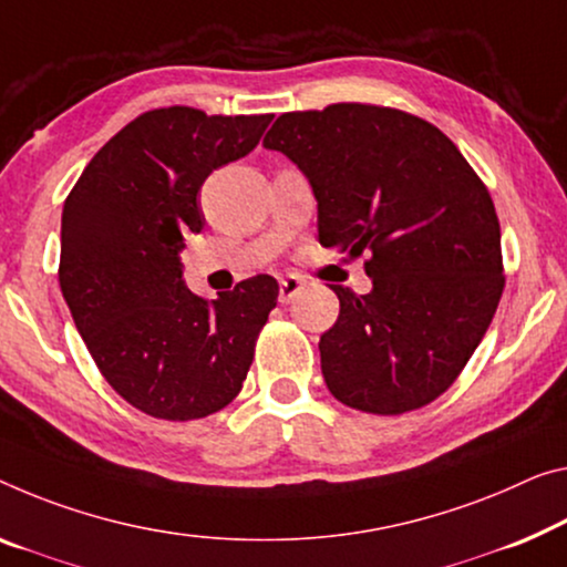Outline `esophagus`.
Masks as SVG:
<instances>
[{
  "label": "esophagus",
  "mask_w": 567,
  "mask_h": 567,
  "mask_svg": "<svg viewBox=\"0 0 567 567\" xmlns=\"http://www.w3.org/2000/svg\"><path fill=\"white\" fill-rule=\"evenodd\" d=\"M301 289H303V278L301 276L281 278V286H278V301H281V303L293 301L296 296L301 293Z\"/></svg>",
  "instance_id": "esophagus-1"
}]
</instances>
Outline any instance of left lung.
Here are the masks:
<instances>
[{
  "instance_id": "8db88e82",
  "label": "left lung",
  "mask_w": 567,
  "mask_h": 567,
  "mask_svg": "<svg viewBox=\"0 0 567 567\" xmlns=\"http://www.w3.org/2000/svg\"><path fill=\"white\" fill-rule=\"evenodd\" d=\"M307 174L319 243L364 258L372 291L339 296L319 339L339 403L400 415L454 385L504 291L489 189L456 144L413 113L332 103L281 113L264 138Z\"/></svg>"
}]
</instances>
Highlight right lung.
I'll use <instances>...</instances> for the list:
<instances>
[{
    "label": "right lung",
    "instance_id": "obj_1",
    "mask_svg": "<svg viewBox=\"0 0 567 567\" xmlns=\"http://www.w3.org/2000/svg\"><path fill=\"white\" fill-rule=\"evenodd\" d=\"M271 118L146 111L101 146L65 197L60 291L109 385L159 421H197L233 403L276 307L274 276L205 299L182 281L177 256L205 225L199 187L254 152Z\"/></svg>",
    "mask_w": 567,
    "mask_h": 567
}]
</instances>
